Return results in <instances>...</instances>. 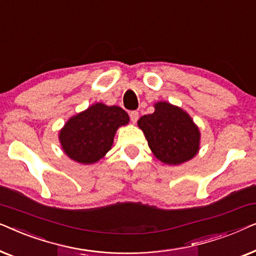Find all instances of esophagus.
I'll return each instance as SVG.
<instances>
[{
	"instance_id": "34e87169",
	"label": "esophagus",
	"mask_w": 256,
	"mask_h": 256,
	"mask_svg": "<svg viewBox=\"0 0 256 256\" xmlns=\"http://www.w3.org/2000/svg\"><path fill=\"white\" fill-rule=\"evenodd\" d=\"M129 116H130V121L132 122V124H136V122H138V113L136 110H132V112H130V113H129Z\"/></svg>"
}]
</instances>
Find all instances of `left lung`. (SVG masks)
<instances>
[{"instance_id": "obj_1", "label": "left lung", "mask_w": 256, "mask_h": 256, "mask_svg": "<svg viewBox=\"0 0 256 256\" xmlns=\"http://www.w3.org/2000/svg\"><path fill=\"white\" fill-rule=\"evenodd\" d=\"M155 112L138 121L157 160L168 166H180L200 149V130L183 108L166 101L154 104Z\"/></svg>"}]
</instances>
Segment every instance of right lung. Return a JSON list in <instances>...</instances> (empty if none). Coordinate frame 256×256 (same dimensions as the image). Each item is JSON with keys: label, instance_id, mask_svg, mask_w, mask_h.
Wrapping results in <instances>:
<instances>
[{"label": "right lung", "instance_id": "obj_1", "mask_svg": "<svg viewBox=\"0 0 256 256\" xmlns=\"http://www.w3.org/2000/svg\"><path fill=\"white\" fill-rule=\"evenodd\" d=\"M129 124L127 112L118 106L93 104L73 115L59 130V142L65 155L84 166L100 160L112 149L114 136Z\"/></svg>", "mask_w": 256, "mask_h": 256}]
</instances>
